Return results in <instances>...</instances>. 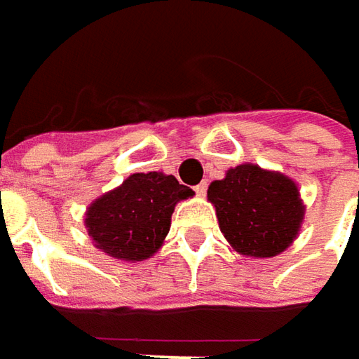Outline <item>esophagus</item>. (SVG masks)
Here are the masks:
<instances>
[{
    "label": "esophagus",
    "mask_w": 359,
    "mask_h": 359,
    "mask_svg": "<svg viewBox=\"0 0 359 359\" xmlns=\"http://www.w3.org/2000/svg\"><path fill=\"white\" fill-rule=\"evenodd\" d=\"M205 191H208V182H201L200 186H196V194H198L200 198L205 196Z\"/></svg>",
    "instance_id": "esophagus-1"
}]
</instances>
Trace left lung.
Returning a JSON list of instances; mask_svg holds the SVG:
<instances>
[{"mask_svg": "<svg viewBox=\"0 0 359 359\" xmlns=\"http://www.w3.org/2000/svg\"><path fill=\"white\" fill-rule=\"evenodd\" d=\"M219 229L229 245L248 257H273L296 240L304 201L296 182L254 163L231 168L208 187Z\"/></svg>", "mask_w": 359, "mask_h": 359, "instance_id": "obj_1", "label": "left lung"}]
</instances>
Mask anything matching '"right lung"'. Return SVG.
I'll use <instances>...</instances> for the list:
<instances>
[{
  "mask_svg": "<svg viewBox=\"0 0 359 359\" xmlns=\"http://www.w3.org/2000/svg\"><path fill=\"white\" fill-rule=\"evenodd\" d=\"M194 191L173 175L133 173L91 203L86 228L97 250L123 262H144L165 240L175 203Z\"/></svg>",
  "mask_w": 359,
  "mask_h": 359,
  "instance_id": "obj_1",
  "label": "right lung"
}]
</instances>
